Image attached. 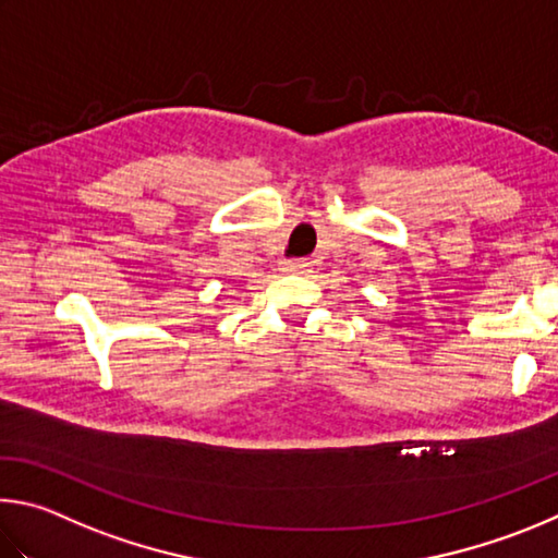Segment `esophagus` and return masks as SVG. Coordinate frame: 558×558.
<instances>
[{
	"instance_id": "1",
	"label": "esophagus",
	"mask_w": 558,
	"mask_h": 558,
	"mask_svg": "<svg viewBox=\"0 0 558 558\" xmlns=\"http://www.w3.org/2000/svg\"><path fill=\"white\" fill-rule=\"evenodd\" d=\"M311 269V262L308 259H294V262H287L284 264V271H291V274H304Z\"/></svg>"
}]
</instances>
